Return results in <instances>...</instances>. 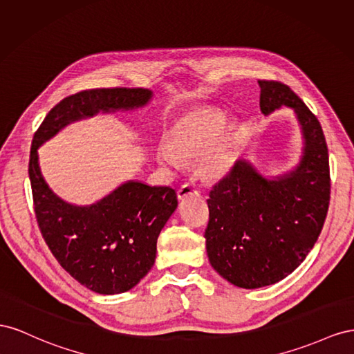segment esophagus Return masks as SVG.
I'll use <instances>...</instances> for the list:
<instances>
[{
  "label": "esophagus",
  "instance_id": "obj_1",
  "mask_svg": "<svg viewBox=\"0 0 354 354\" xmlns=\"http://www.w3.org/2000/svg\"><path fill=\"white\" fill-rule=\"evenodd\" d=\"M198 189L193 185V184H184L180 185V188L178 189V198L179 200H184L189 196H198Z\"/></svg>",
  "mask_w": 354,
  "mask_h": 354
}]
</instances>
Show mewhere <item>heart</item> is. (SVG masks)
Listing matches in <instances>:
<instances>
[{
  "label": "heart",
  "mask_w": 354,
  "mask_h": 354,
  "mask_svg": "<svg viewBox=\"0 0 354 354\" xmlns=\"http://www.w3.org/2000/svg\"><path fill=\"white\" fill-rule=\"evenodd\" d=\"M224 117L214 111H194L180 118L167 135V145L156 149L158 163L178 167L179 158H200L201 169L210 178L225 174L233 158L234 133L221 134Z\"/></svg>",
  "instance_id": "obj_1"
}]
</instances>
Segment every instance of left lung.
Wrapping results in <instances>:
<instances>
[{
  "label": "left lung",
  "instance_id": "1",
  "mask_svg": "<svg viewBox=\"0 0 354 354\" xmlns=\"http://www.w3.org/2000/svg\"><path fill=\"white\" fill-rule=\"evenodd\" d=\"M262 114L295 109L306 139L299 166L270 180L246 161H236L209 193L205 231L212 267L230 283L255 289L290 274L317 241L330 200L329 156L317 117L274 80H258Z\"/></svg>",
  "mask_w": 354,
  "mask_h": 354
}]
</instances>
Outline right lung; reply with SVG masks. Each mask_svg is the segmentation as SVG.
<instances>
[{
	"mask_svg": "<svg viewBox=\"0 0 354 354\" xmlns=\"http://www.w3.org/2000/svg\"><path fill=\"white\" fill-rule=\"evenodd\" d=\"M149 99L151 92L142 87L82 90L50 109L34 133L28 171L38 228L62 268L97 294H121L147 276L160 231L178 206L175 189L130 180L96 205H68L44 183L37 148L69 121L140 106Z\"/></svg>",
	"mask_w": 354,
	"mask_h": 354,
	"instance_id": "1",
	"label": "right lung"
}]
</instances>
